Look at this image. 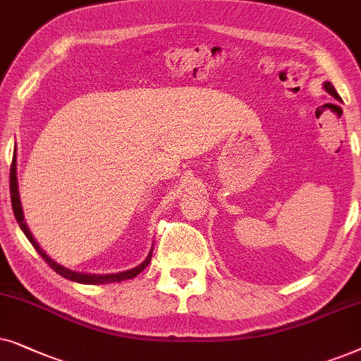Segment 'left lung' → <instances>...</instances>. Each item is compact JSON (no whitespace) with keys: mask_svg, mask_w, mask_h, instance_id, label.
<instances>
[{"mask_svg":"<svg viewBox=\"0 0 361 361\" xmlns=\"http://www.w3.org/2000/svg\"><path fill=\"white\" fill-rule=\"evenodd\" d=\"M324 89H325L326 92H329L330 95H334V97L337 99V100H342V99H340V95L337 94V90H335V87H334V85H331V82H329V80H326V82H324Z\"/></svg>","mask_w":361,"mask_h":361,"instance_id":"obj_1","label":"left lung"}]
</instances>
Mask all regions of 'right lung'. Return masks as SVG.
<instances>
[{"mask_svg": "<svg viewBox=\"0 0 361 361\" xmlns=\"http://www.w3.org/2000/svg\"><path fill=\"white\" fill-rule=\"evenodd\" d=\"M9 191H11V204H13V211H14V218H16L19 228L26 238L30 239V243L35 246V249L37 251V254L44 259V261L49 264V266L54 269V271L59 274V276L69 279V281L79 282V284H89V286H102V284H114V282H122V281H128V279H133L135 276H138L143 269H145L148 264L152 261V252L153 247L148 252V256L145 261L142 264H138L137 267L128 269V271L123 272H115V274H89V272H77L72 271L69 267H64L62 264L56 262L54 259L47 256V254L42 251V247L37 244V241L35 239V236L31 234L30 228H27L26 221H24V213H23V206H21V200H19V190H18V176H16V148H14V158H13V165H11V173H9Z\"/></svg>", "mask_w": 361, "mask_h": 361, "instance_id": "1", "label": "right lung"}]
</instances>
